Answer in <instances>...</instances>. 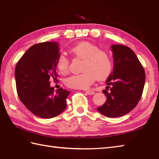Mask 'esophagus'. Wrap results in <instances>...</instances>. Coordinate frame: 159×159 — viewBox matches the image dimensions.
Listing matches in <instances>:
<instances>
[{"label":"esophagus","mask_w":159,"mask_h":159,"mask_svg":"<svg viewBox=\"0 0 159 159\" xmlns=\"http://www.w3.org/2000/svg\"><path fill=\"white\" fill-rule=\"evenodd\" d=\"M86 93L88 94V95H93V94L95 93V92H94L92 90H87Z\"/></svg>","instance_id":"34e87169"}]
</instances>
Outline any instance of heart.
I'll return each instance as SVG.
<instances>
[{
  "label": "heart",
  "instance_id": "obj_1",
  "mask_svg": "<svg viewBox=\"0 0 159 159\" xmlns=\"http://www.w3.org/2000/svg\"><path fill=\"white\" fill-rule=\"evenodd\" d=\"M70 52L76 57L83 59L82 73L74 74L66 79L67 87L72 89H88L95 81L96 78L103 80L110 75L113 70V61L110 53L101 50L98 46L88 42H82L72 46ZM57 67L59 72L66 74L69 72L70 60L60 55L57 60Z\"/></svg>",
  "mask_w": 159,
  "mask_h": 159
}]
</instances>
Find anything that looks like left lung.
<instances>
[{
    "instance_id": "1",
    "label": "left lung",
    "mask_w": 159,
    "mask_h": 159,
    "mask_svg": "<svg viewBox=\"0 0 159 159\" xmlns=\"http://www.w3.org/2000/svg\"><path fill=\"white\" fill-rule=\"evenodd\" d=\"M111 48L113 71L107 80L106 89L102 91L107 101L97 109L107 117H117L128 113L137 105L143 93L146 74L130 48L118 44Z\"/></svg>"
}]
</instances>
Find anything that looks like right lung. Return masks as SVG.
Instances as JSON below:
<instances>
[{
  "mask_svg": "<svg viewBox=\"0 0 159 159\" xmlns=\"http://www.w3.org/2000/svg\"><path fill=\"white\" fill-rule=\"evenodd\" d=\"M56 42L36 43L26 50L16 64L15 77L20 100L35 116L52 118L66 109L71 92L50 86V79L57 81V60L59 56Z\"/></svg>",
  "mask_w": 159,
  "mask_h": 159,
  "instance_id": "1",
  "label": "right lung"
}]
</instances>
